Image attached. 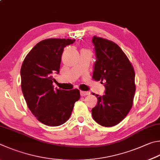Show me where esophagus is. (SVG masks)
<instances>
[{"label": "esophagus", "instance_id": "34e87169", "mask_svg": "<svg viewBox=\"0 0 160 160\" xmlns=\"http://www.w3.org/2000/svg\"><path fill=\"white\" fill-rule=\"evenodd\" d=\"M90 94L89 92H84V91H80V95L81 97H85V96H88Z\"/></svg>", "mask_w": 160, "mask_h": 160}]
</instances>
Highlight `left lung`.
<instances>
[{
    "label": "left lung",
    "instance_id": "obj_1",
    "mask_svg": "<svg viewBox=\"0 0 160 160\" xmlns=\"http://www.w3.org/2000/svg\"><path fill=\"white\" fill-rule=\"evenodd\" d=\"M97 57L92 78L104 81L105 94L93 95L98 99L92 110L93 119L100 125L115 126L130 111L136 91L135 72L122 49L114 42L94 36Z\"/></svg>",
    "mask_w": 160,
    "mask_h": 160
}]
</instances>
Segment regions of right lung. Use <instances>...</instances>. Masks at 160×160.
I'll list each match as a JSON object with an SVG mask.
<instances>
[{
    "label": "right lung",
    "instance_id": "right-lung-1",
    "mask_svg": "<svg viewBox=\"0 0 160 160\" xmlns=\"http://www.w3.org/2000/svg\"><path fill=\"white\" fill-rule=\"evenodd\" d=\"M75 40L50 38L34 46L22 65L21 86L28 108L40 122L57 127L67 121L80 97L77 89H54V73H59L63 49Z\"/></svg>",
    "mask_w": 160,
    "mask_h": 160
}]
</instances>
